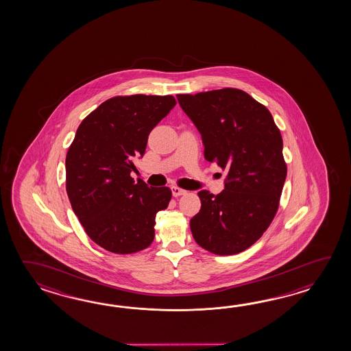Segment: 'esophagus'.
<instances>
[{
	"label": "esophagus",
	"instance_id": "esophagus-1",
	"mask_svg": "<svg viewBox=\"0 0 351 351\" xmlns=\"http://www.w3.org/2000/svg\"><path fill=\"white\" fill-rule=\"evenodd\" d=\"M171 189H172V193L174 197H179V195L186 194V191H184V189H182V188H178V186H172Z\"/></svg>",
	"mask_w": 351,
	"mask_h": 351
}]
</instances>
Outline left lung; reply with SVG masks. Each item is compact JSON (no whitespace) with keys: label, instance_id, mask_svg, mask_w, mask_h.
Masks as SVG:
<instances>
[{"label":"left lung","instance_id":"1","mask_svg":"<svg viewBox=\"0 0 351 351\" xmlns=\"http://www.w3.org/2000/svg\"><path fill=\"white\" fill-rule=\"evenodd\" d=\"M179 105L201 133L204 158L227 171L224 189L198 192L191 219L195 242L212 254L252 246L272 222L286 179L282 136L266 106L239 89L178 94Z\"/></svg>","mask_w":351,"mask_h":351}]
</instances>
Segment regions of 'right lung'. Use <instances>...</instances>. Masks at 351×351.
Instances as JSON below:
<instances>
[{
	"instance_id": "add662e5",
	"label": "right lung",
	"mask_w": 351,
	"mask_h": 351,
	"mask_svg": "<svg viewBox=\"0 0 351 351\" xmlns=\"http://www.w3.org/2000/svg\"><path fill=\"white\" fill-rule=\"evenodd\" d=\"M176 104L172 95L112 97L82 120L67 150L73 210L90 239L110 252L134 254L154 239L156 216L172 192L135 182L130 173L150 132Z\"/></svg>"
}]
</instances>
